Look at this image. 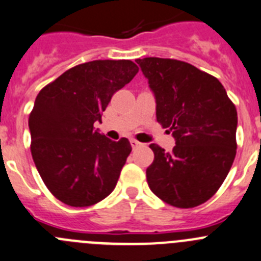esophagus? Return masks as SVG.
Instances as JSON below:
<instances>
[{
    "label": "esophagus",
    "mask_w": 261,
    "mask_h": 261,
    "mask_svg": "<svg viewBox=\"0 0 261 261\" xmlns=\"http://www.w3.org/2000/svg\"><path fill=\"white\" fill-rule=\"evenodd\" d=\"M130 144H131V146H133L134 149L138 148V146L140 145V143H139L138 140H135V139H130Z\"/></svg>",
    "instance_id": "esophagus-1"
}]
</instances>
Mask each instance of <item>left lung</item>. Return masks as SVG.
<instances>
[{
	"label": "left lung",
	"instance_id": "1",
	"mask_svg": "<svg viewBox=\"0 0 261 261\" xmlns=\"http://www.w3.org/2000/svg\"><path fill=\"white\" fill-rule=\"evenodd\" d=\"M136 63L155 98L156 121L176 141L171 153L150 144L149 187L176 208L200 205L218 191L236 156V107L218 79L190 63L156 57Z\"/></svg>",
	"mask_w": 261,
	"mask_h": 261
}]
</instances>
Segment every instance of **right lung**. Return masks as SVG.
<instances>
[{
	"label": "right lung",
	"mask_w": 261,
	"mask_h": 261,
	"mask_svg": "<svg viewBox=\"0 0 261 261\" xmlns=\"http://www.w3.org/2000/svg\"><path fill=\"white\" fill-rule=\"evenodd\" d=\"M138 66L128 60H98L63 72L37 95L29 116L33 161L50 192L70 206L99 203L113 191L131 153L94 127L117 90Z\"/></svg>",
	"instance_id": "add662e5"
}]
</instances>
